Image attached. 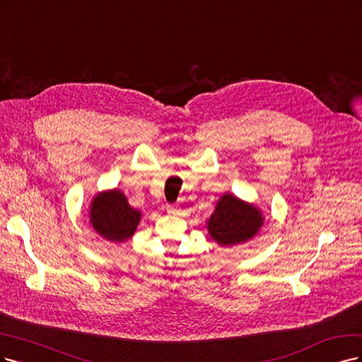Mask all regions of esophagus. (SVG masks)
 I'll return each mask as SVG.
<instances>
[{"label": "esophagus", "mask_w": 362, "mask_h": 362, "mask_svg": "<svg viewBox=\"0 0 362 362\" xmlns=\"http://www.w3.org/2000/svg\"><path fill=\"white\" fill-rule=\"evenodd\" d=\"M167 212L171 214V215H179L180 206H177V204H168V206H167Z\"/></svg>", "instance_id": "1"}]
</instances>
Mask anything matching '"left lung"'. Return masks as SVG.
I'll use <instances>...</instances> for the list:
<instances>
[{"label": "left lung", "instance_id": "1", "mask_svg": "<svg viewBox=\"0 0 362 362\" xmlns=\"http://www.w3.org/2000/svg\"><path fill=\"white\" fill-rule=\"evenodd\" d=\"M264 224L262 209L226 192L207 219V231L221 247H233L252 239Z\"/></svg>", "mask_w": 362, "mask_h": 362}]
</instances>
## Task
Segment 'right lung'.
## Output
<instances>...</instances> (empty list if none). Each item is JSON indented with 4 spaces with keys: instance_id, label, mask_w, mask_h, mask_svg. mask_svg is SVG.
<instances>
[{
    "instance_id": "right-lung-1",
    "label": "right lung",
    "mask_w": 362,
    "mask_h": 362,
    "mask_svg": "<svg viewBox=\"0 0 362 362\" xmlns=\"http://www.w3.org/2000/svg\"><path fill=\"white\" fill-rule=\"evenodd\" d=\"M90 224L98 235L110 242H126L141 221V212L134 209L120 189L102 191L90 203Z\"/></svg>"
}]
</instances>
